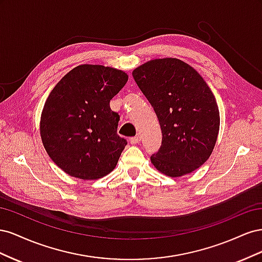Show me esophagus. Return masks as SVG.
<instances>
[{"instance_id": "34e87169", "label": "esophagus", "mask_w": 262, "mask_h": 262, "mask_svg": "<svg viewBox=\"0 0 262 262\" xmlns=\"http://www.w3.org/2000/svg\"><path fill=\"white\" fill-rule=\"evenodd\" d=\"M140 141H141V137L137 136V137H134V138H131V139H130V143L133 144V145H134V144H139Z\"/></svg>"}]
</instances>
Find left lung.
Wrapping results in <instances>:
<instances>
[{
    "label": "left lung",
    "mask_w": 262,
    "mask_h": 262,
    "mask_svg": "<svg viewBox=\"0 0 262 262\" xmlns=\"http://www.w3.org/2000/svg\"><path fill=\"white\" fill-rule=\"evenodd\" d=\"M132 75L161 124L162 146L150 156L154 167L171 178L199 168L211 156L220 131L219 107L203 77L176 58L149 60Z\"/></svg>",
    "instance_id": "8db88e82"
}]
</instances>
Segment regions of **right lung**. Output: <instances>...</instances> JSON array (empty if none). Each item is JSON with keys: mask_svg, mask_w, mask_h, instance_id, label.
<instances>
[{"mask_svg": "<svg viewBox=\"0 0 262 262\" xmlns=\"http://www.w3.org/2000/svg\"><path fill=\"white\" fill-rule=\"evenodd\" d=\"M121 70L81 64L53 87L41 112L47 153L68 175L96 180L117 166L126 141L117 134L119 115L109 102L128 82Z\"/></svg>", "mask_w": 262, "mask_h": 262, "instance_id": "right-lung-1", "label": "right lung"}]
</instances>
